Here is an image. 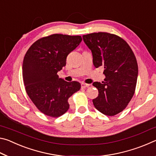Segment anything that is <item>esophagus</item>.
Segmentation results:
<instances>
[{"label":"esophagus","mask_w":156,"mask_h":156,"mask_svg":"<svg viewBox=\"0 0 156 156\" xmlns=\"http://www.w3.org/2000/svg\"><path fill=\"white\" fill-rule=\"evenodd\" d=\"M89 85H90V84H86V83H81V87H82V88H87V87H89Z\"/></svg>","instance_id":"1"}]
</instances>
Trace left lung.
I'll return each mask as SVG.
<instances>
[{
  "instance_id": "1",
  "label": "left lung",
  "mask_w": 156,
  "mask_h": 156,
  "mask_svg": "<svg viewBox=\"0 0 156 156\" xmlns=\"http://www.w3.org/2000/svg\"><path fill=\"white\" fill-rule=\"evenodd\" d=\"M83 38L95 67L104 68L105 82L93 83L99 92L93 100L94 107L105 115H115L125 109L135 91L138 74L135 55L126 42L114 34L93 33Z\"/></svg>"
}]
</instances>
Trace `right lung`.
I'll return each instance as SVG.
<instances>
[{"instance_id":"right-lung-1","label":"right lung","mask_w":156,"mask_h":156,"mask_svg":"<svg viewBox=\"0 0 156 156\" xmlns=\"http://www.w3.org/2000/svg\"><path fill=\"white\" fill-rule=\"evenodd\" d=\"M81 41L80 36L53 34L36 41L26 53L22 67L25 90L44 114L54 118L64 114L69 108V98L80 90V83L65 81L57 73Z\"/></svg>"}]
</instances>
